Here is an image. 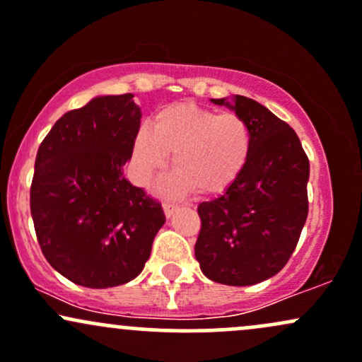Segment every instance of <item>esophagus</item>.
Masks as SVG:
<instances>
[{"label":"esophagus","instance_id":"34e87169","mask_svg":"<svg viewBox=\"0 0 362 362\" xmlns=\"http://www.w3.org/2000/svg\"><path fill=\"white\" fill-rule=\"evenodd\" d=\"M162 209H164L165 217L169 218V217H173L174 212L177 210V205H176V203H173V202H164V203H162Z\"/></svg>","mask_w":362,"mask_h":362}]
</instances>
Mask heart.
Wrapping results in <instances>:
<instances>
[{"instance_id":"obj_1","label":"heart","mask_w":362,"mask_h":362,"mask_svg":"<svg viewBox=\"0 0 362 362\" xmlns=\"http://www.w3.org/2000/svg\"><path fill=\"white\" fill-rule=\"evenodd\" d=\"M253 135L234 112H218L193 103L162 107L150 128L141 127L133 140L136 177L148 181L173 156L180 176L165 185L169 192L192 188L198 194L226 192L250 160Z\"/></svg>"}]
</instances>
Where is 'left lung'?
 Wrapping results in <instances>:
<instances>
[{
  "label": "left lung",
  "mask_w": 362,
  "mask_h": 362,
  "mask_svg": "<svg viewBox=\"0 0 362 362\" xmlns=\"http://www.w3.org/2000/svg\"><path fill=\"white\" fill-rule=\"evenodd\" d=\"M212 103L246 119L253 148L241 176L198 205L194 257L214 282L253 286L279 274L296 250L308 217L310 160L294 129L265 105L243 95Z\"/></svg>",
  "instance_id": "8db88e82"
}]
</instances>
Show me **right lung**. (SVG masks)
Segmentation results:
<instances>
[{"label":"right lung","mask_w":362,"mask_h":362,"mask_svg":"<svg viewBox=\"0 0 362 362\" xmlns=\"http://www.w3.org/2000/svg\"><path fill=\"white\" fill-rule=\"evenodd\" d=\"M133 93L93 97L59 117L42 140L30 214L44 257L90 289L116 287L144 270L165 215L123 176L140 129Z\"/></svg>","instance_id":"add662e5"}]
</instances>
